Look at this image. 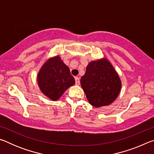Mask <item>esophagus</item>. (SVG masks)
Masks as SVG:
<instances>
[{"mask_svg": "<svg viewBox=\"0 0 154 154\" xmlns=\"http://www.w3.org/2000/svg\"><path fill=\"white\" fill-rule=\"evenodd\" d=\"M75 84L76 85H79L80 84V81H79V78L78 77H75Z\"/></svg>", "mask_w": 154, "mask_h": 154, "instance_id": "1", "label": "esophagus"}]
</instances>
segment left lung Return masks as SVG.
I'll return each mask as SVG.
<instances>
[{"instance_id": "1", "label": "left lung", "mask_w": 154, "mask_h": 154, "mask_svg": "<svg viewBox=\"0 0 154 154\" xmlns=\"http://www.w3.org/2000/svg\"><path fill=\"white\" fill-rule=\"evenodd\" d=\"M81 85L88 100L95 107L111 104L121 91L122 82L118 72L106 58L90 62Z\"/></svg>"}]
</instances>
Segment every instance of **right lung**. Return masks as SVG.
<instances>
[{"instance_id":"right-lung-1","label":"right lung","mask_w":154,"mask_h":154,"mask_svg":"<svg viewBox=\"0 0 154 154\" xmlns=\"http://www.w3.org/2000/svg\"><path fill=\"white\" fill-rule=\"evenodd\" d=\"M38 85L44 95L56 101L75 83L69 68L59 56L48 60L37 75Z\"/></svg>"}]
</instances>
